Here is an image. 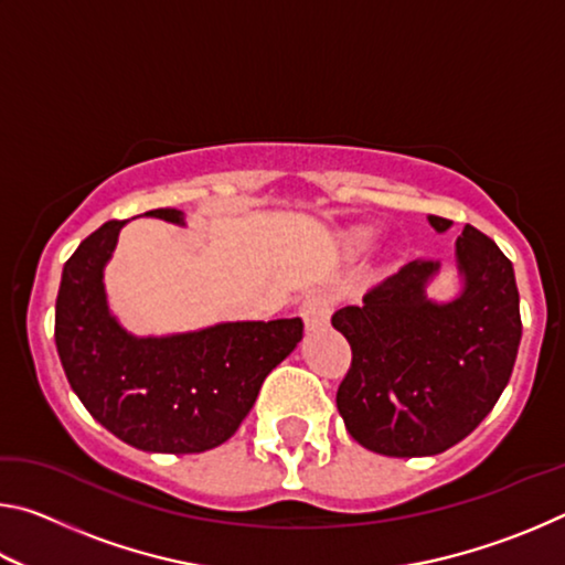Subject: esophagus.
I'll list each match as a JSON object with an SVG mask.
<instances>
[{
	"label": "esophagus",
	"instance_id": "1",
	"mask_svg": "<svg viewBox=\"0 0 565 565\" xmlns=\"http://www.w3.org/2000/svg\"><path fill=\"white\" fill-rule=\"evenodd\" d=\"M331 306H333L331 296L321 294V291L306 296V299L299 306V313H301V319L306 323V329L313 331V329L327 327L329 319H331Z\"/></svg>",
	"mask_w": 565,
	"mask_h": 565
}]
</instances>
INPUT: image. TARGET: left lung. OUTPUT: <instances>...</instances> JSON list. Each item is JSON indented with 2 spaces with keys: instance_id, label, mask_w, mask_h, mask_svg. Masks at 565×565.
<instances>
[{
  "instance_id": "left-lung-1",
  "label": "left lung",
  "mask_w": 565,
  "mask_h": 565,
  "mask_svg": "<svg viewBox=\"0 0 565 565\" xmlns=\"http://www.w3.org/2000/svg\"><path fill=\"white\" fill-rule=\"evenodd\" d=\"M438 234L454 222L428 216ZM461 289L428 296L441 262L414 259L343 306L333 329L351 343V369L337 406L347 431L369 451L436 456L473 431L509 384L521 343L513 264L471 224L456 238Z\"/></svg>"
}]
</instances>
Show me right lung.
I'll return each mask as SVG.
<instances>
[{"label": "right lung", "instance_id": "obj_1", "mask_svg": "<svg viewBox=\"0 0 565 565\" xmlns=\"http://www.w3.org/2000/svg\"><path fill=\"white\" fill-rule=\"evenodd\" d=\"M145 216L186 226L179 209ZM127 222H107L64 264L54 341L84 408L124 444L149 454H202L236 434L264 379L303 337V321H222L137 337L114 317L104 269Z\"/></svg>", "mask_w": 565, "mask_h": 565}]
</instances>
